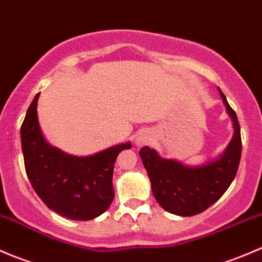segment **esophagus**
Listing matches in <instances>:
<instances>
[{
  "instance_id": "1",
  "label": "esophagus",
  "mask_w": 262,
  "mask_h": 262,
  "mask_svg": "<svg viewBox=\"0 0 262 262\" xmlns=\"http://www.w3.org/2000/svg\"><path fill=\"white\" fill-rule=\"evenodd\" d=\"M150 140H151L150 135L147 134V132L141 131L135 136V144H136L137 146H144V145H146L147 142H150Z\"/></svg>"
}]
</instances>
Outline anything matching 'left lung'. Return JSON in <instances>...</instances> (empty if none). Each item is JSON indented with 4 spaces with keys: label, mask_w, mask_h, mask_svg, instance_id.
<instances>
[{
    "label": "left lung",
    "mask_w": 262,
    "mask_h": 262,
    "mask_svg": "<svg viewBox=\"0 0 262 262\" xmlns=\"http://www.w3.org/2000/svg\"><path fill=\"white\" fill-rule=\"evenodd\" d=\"M221 97L231 116L234 131L227 149L215 161L199 168H188L178 161L160 158L155 150L147 146L140 150L154 196L172 214L190 217L206 211L225 194L236 177L242 151L241 130L236 112L222 92Z\"/></svg>",
    "instance_id": "1"
}]
</instances>
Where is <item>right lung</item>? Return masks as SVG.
Segmentation results:
<instances>
[{"mask_svg":"<svg viewBox=\"0 0 262 262\" xmlns=\"http://www.w3.org/2000/svg\"><path fill=\"white\" fill-rule=\"evenodd\" d=\"M39 96H35L21 125V147L29 180L48 208L71 220H93L111 206L115 161L131 144L117 145L85 158L50 146L37 121Z\"/></svg>","mask_w":262,"mask_h":262,"instance_id":"obj_1","label":"right lung"}]
</instances>
